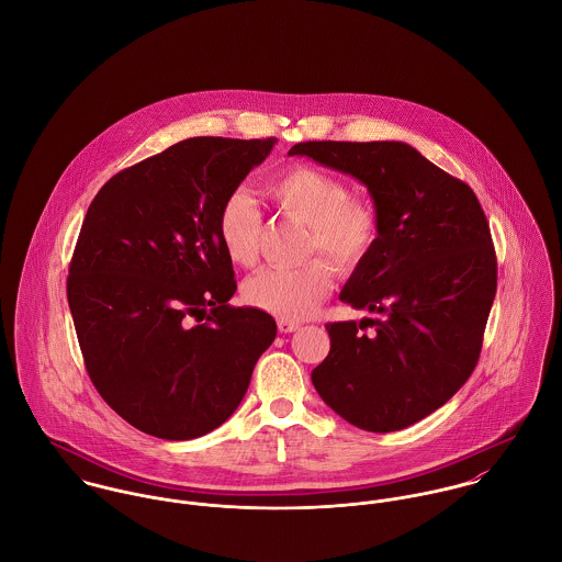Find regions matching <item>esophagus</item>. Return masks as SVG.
<instances>
[{"label": "esophagus", "instance_id": "1", "mask_svg": "<svg viewBox=\"0 0 562 562\" xmlns=\"http://www.w3.org/2000/svg\"><path fill=\"white\" fill-rule=\"evenodd\" d=\"M277 326H279L281 333H294V330H299L301 324H299V322L283 321V318H281V321L277 322Z\"/></svg>", "mask_w": 562, "mask_h": 562}]
</instances>
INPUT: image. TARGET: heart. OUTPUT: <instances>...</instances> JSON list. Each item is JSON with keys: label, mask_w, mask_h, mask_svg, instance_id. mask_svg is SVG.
I'll return each mask as SVG.
<instances>
[{"label": "heart", "mask_w": 562, "mask_h": 562, "mask_svg": "<svg viewBox=\"0 0 562 562\" xmlns=\"http://www.w3.org/2000/svg\"><path fill=\"white\" fill-rule=\"evenodd\" d=\"M274 207L307 225L305 255L324 252L337 270H357L374 250L381 236V218L370 201L352 199L348 186L314 166H292L266 186ZM218 240L227 259L250 268L259 259L261 214L255 201L234 190L225 196L216 218ZM333 268L321 257L301 268H266L250 277L244 288V301L283 321L307 318L333 288Z\"/></svg>", "instance_id": "b5f03b06"}]
</instances>
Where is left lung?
Masks as SVG:
<instances>
[{"mask_svg": "<svg viewBox=\"0 0 562 562\" xmlns=\"http://www.w3.org/2000/svg\"><path fill=\"white\" fill-rule=\"evenodd\" d=\"M359 179L381 236L339 299L379 314L326 324L330 350L312 372L322 401L370 432L402 430L450 401L479 363L497 261L474 190L398 140L299 143Z\"/></svg>", "mask_w": 562, "mask_h": 562, "instance_id": "8db88e82", "label": "left lung"}]
</instances>
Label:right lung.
Segmentation results:
<instances>
[{
    "mask_svg": "<svg viewBox=\"0 0 562 562\" xmlns=\"http://www.w3.org/2000/svg\"><path fill=\"white\" fill-rule=\"evenodd\" d=\"M277 138L199 136L114 175L92 199L67 296L88 376L138 430L186 441L238 408L274 341L272 316L232 307L216 218Z\"/></svg>",
    "mask_w": 562,
    "mask_h": 562,
    "instance_id": "1",
    "label": "right lung"
}]
</instances>
